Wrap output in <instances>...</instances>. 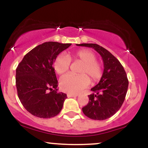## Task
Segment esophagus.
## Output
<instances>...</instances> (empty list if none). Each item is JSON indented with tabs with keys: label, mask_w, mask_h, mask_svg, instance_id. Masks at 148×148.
Returning a JSON list of instances; mask_svg holds the SVG:
<instances>
[{
	"label": "esophagus",
	"mask_w": 148,
	"mask_h": 148,
	"mask_svg": "<svg viewBox=\"0 0 148 148\" xmlns=\"http://www.w3.org/2000/svg\"><path fill=\"white\" fill-rule=\"evenodd\" d=\"M67 97H77L78 95L76 94H71V93H68V94L67 95Z\"/></svg>",
	"instance_id": "1"
}]
</instances>
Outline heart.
<instances>
[{
    "mask_svg": "<svg viewBox=\"0 0 148 148\" xmlns=\"http://www.w3.org/2000/svg\"><path fill=\"white\" fill-rule=\"evenodd\" d=\"M96 58L95 53L88 49H81L73 53L68 54V56L63 53L58 56L54 60L53 68L58 74H62L68 71L71 60L83 62L79 72L81 74H68L61 77V90L71 94H76L90 84L88 76L92 82H97L100 80L103 74V67L101 62L97 60Z\"/></svg>",
    "mask_w": 148,
    "mask_h": 148,
    "instance_id": "heart-1",
    "label": "heart"
}]
</instances>
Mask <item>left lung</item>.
Listing matches in <instances>:
<instances>
[{
  "mask_svg": "<svg viewBox=\"0 0 148 148\" xmlns=\"http://www.w3.org/2000/svg\"><path fill=\"white\" fill-rule=\"evenodd\" d=\"M91 47L101 55L103 72L101 80L88 95L89 101L82 111L88 118L103 120L111 118L122 106L128 89L129 81L124 67L113 54L97 44H81Z\"/></svg>",
  "mask_w": 148,
  "mask_h": 148,
  "instance_id": "left-lung-1",
  "label": "left lung"
}]
</instances>
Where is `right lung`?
Instances as JSON below:
<instances>
[{"mask_svg":"<svg viewBox=\"0 0 148 148\" xmlns=\"http://www.w3.org/2000/svg\"><path fill=\"white\" fill-rule=\"evenodd\" d=\"M72 44L45 42L25 54L16 69L18 97L23 107L40 118L55 117L62 109L67 95L58 92L54 60Z\"/></svg>","mask_w":148,"mask_h":148,"instance_id":"obj_1","label":"right lung"}]
</instances>
